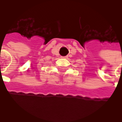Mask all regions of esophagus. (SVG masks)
<instances>
[{
    "instance_id": "1",
    "label": "esophagus",
    "mask_w": 122,
    "mask_h": 122,
    "mask_svg": "<svg viewBox=\"0 0 122 122\" xmlns=\"http://www.w3.org/2000/svg\"><path fill=\"white\" fill-rule=\"evenodd\" d=\"M63 58H67V57H63Z\"/></svg>"
}]
</instances>
